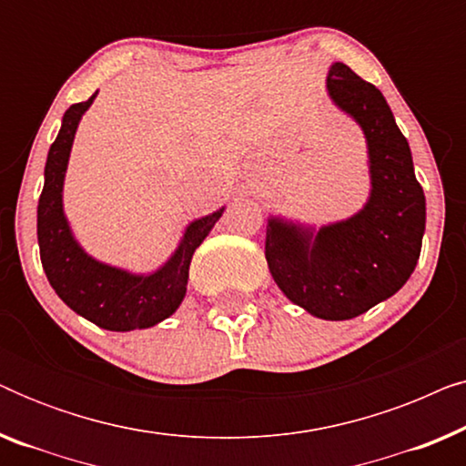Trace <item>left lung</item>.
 Here are the masks:
<instances>
[{
    "label": "left lung",
    "instance_id": "1",
    "mask_svg": "<svg viewBox=\"0 0 466 466\" xmlns=\"http://www.w3.org/2000/svg\"><path fill=\"white\" fill-rule=\"evenodd\" d=\"M327 91L365 133L369 199L354 216L320 228L271 216L265 258L292 303L322 320H350L399 292L416 269L426 199L410 144L380 88L333 63Z\"/></svg>",
    "mask_w": 466,
    "mask_h": 466
}]
</instances>
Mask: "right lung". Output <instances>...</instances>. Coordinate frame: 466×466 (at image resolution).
Masks as SVG:
<instances>
[{
  "label": "right lung",
  "instance_id": "right-lung-1",
  "mask_svg": "<svg viewBox=\"0 0 466 466\" xmlns=\"http://www.w3.org/2000/svg\"><path fill=\"white\" fill-rule=\"evenodd\" d=\"M95 97L97 91L86 101L69 106L63 114L59 136L48 150L44 188L37 203L42 267L61 301L88 322L118 333L150 329L180 308L187 295L193 254L218 222L225 208L190 222L176 252L152 273H131L86 254L76 241L63 212V182L76 129Z\"/></svg>",
  "mask_w": 466,
  "mask_h": 466
}]
</instances>
